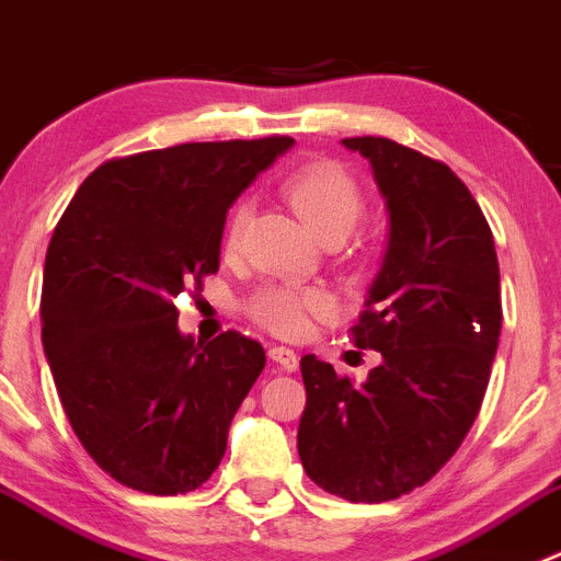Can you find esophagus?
<instances>
[{"label": "esophagus", "instance_id": "obj_1", "mask_svg": "<svg viewBox=\"0 0 561 561\" xmlns=\"http://www.w3.org/2000/svg\"><path fill=\"white\" fill-rule=\"evenodd\" d=\"M268 358L285 371H296L298 369V353H296V350H290V347H276V344H274V347L268 350Z\"/></svg>", "mask_w": 561, "mask_h": 561}]
</instances>
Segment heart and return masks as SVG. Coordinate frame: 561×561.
<instances>
[{
    "mask_svg": "<svg viewBox=\"0 0 561 561\" xmlns=\"http://www.w3.org/2000/svg\"><path fill=\"white\" fill-rule=\"evenodd\" d=\"M285 195L301 222L312 230L314 239L328 233L347 236L364 211L358 186L336 165H309L293 173L285 184ZM244 222L247 206H239L230 214L228 228H225V247L236 249ZM331 304L322 293L268 290L254 301L252 312L263 325L282 336H301L309 328V314H325Z\"/></svg>",
    "mask_w": 561,
    "mask_h": 561,
    "instance_id": "1",
    "label": "heart"
}]
</instances>
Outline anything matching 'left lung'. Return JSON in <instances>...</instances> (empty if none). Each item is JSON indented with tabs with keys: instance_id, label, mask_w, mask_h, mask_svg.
<instances>
[{
	"instance_id": "1",
	"label": "left lung",
	"mask_w": 561,
	"mask_h": 561,
	"mask_svg": "<svg viewBox=\"0 0 561 561\" xmlns=\"http://www.w3.org/2000/svg\"><path fill=\"white\" fill-rule=\"evenodd\" d=\"M386 203L380 271L353 328L382 355L353 386L304 355L298 456L350 502H388L432 480L478 417L502 328L494 236L472 192L443 162L388 138H344Z\"/></svg>"
}]
</instances>
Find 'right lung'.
<instances>
[{
  "label": "right lung",
  "instance_id": "1",
  "mask_svg": "<svg viewBox=\"0 0 561 561\" xmlns=\"http://www.w3.org/2000/svg\"><path fill=\"white\" fill-rule=\"evenodd\" d=\"M293 138L181 144L111 160L45 254L43 350L72 432L122 485L195 491L265 366L260 342L181 333L173 298L219 271L225 217Z\"/></svg>",
  "mask_w": 561,
  "mask_h": 561
}]
</instances>
